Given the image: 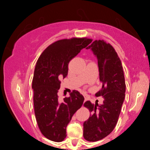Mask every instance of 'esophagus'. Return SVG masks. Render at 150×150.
I'll use <instances>...</instances> for the list:
<instances>
[{
	"label": "esophagus",
	"mask_w": 150,
	"mask_h": 150,
	"mask_svg": "<svg viewBox=\"0 0 150 150\" xmlns=\"http://www.w3.org/2000/svg\"><path fill=\"white\" fill-rule=\"evenodd\" d=\"M88 100V97H86V96H84V101L86 102V101Z\"/></svg>",
	"instance_id": "34e87169"
}]
</instances>
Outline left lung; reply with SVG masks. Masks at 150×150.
Segmentation results:
<instances>
[{"label": "left lung", "mask_w": 150, "mask_h": 150, "mask_svg": "<svg viewBox=\"0 0 150 150\" xmlns=\"http://www.w3.org/2000/svg\"><path fill=\"white\" fill-rule=\"evenodd\" d=\"M86 48L97 57L102 87L95 95L102 96L104 101L102 104L90 101L84 103L91 115L83 123V137L88 142H97L108 136L117 124L125 99V78L121 61L110 43L96 40Z\"/></svg>", "instance_id": "obj_1"}]
</instances>
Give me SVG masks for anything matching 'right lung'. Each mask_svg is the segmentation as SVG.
Here are the masks:
<instances>
[{"label": "right lung", "mask_w": 150, "mask_h": 150, "mask_svg": "<svg viewBox=\"0 0 150 150\" xmlns=\"http://www.w3.org/2000/svg\"><path fill=\"white\" fill-rule=\"evenodd\" d=\"M92 42L87 38H72L57 40L48 46L36 63L32 88L36 121L40 132L56 142L66 138V128L84 97L73 90L70 96L59 102L57 93L61 81L67 75L68 64L83 48Z\"/></svg>", "instance_id": "right-lung-1"}]
</instances>
